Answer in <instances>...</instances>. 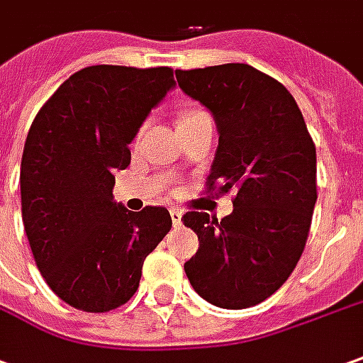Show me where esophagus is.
<instances>
[{
  "label": "esophagus",
  "instance_id": "obj_1",
  "mask_svg": "<svg viewBox=\"0 0 363 363\" xmlns=\"http://www.w3.org/2000/svg\"><path fill=\"white\" fill-rule=\"evenodd\" d=\"M171 218H172V224H174V226H181V224H182V211H179V208H172Z\"/></svg>",
  "mask_w": 363,
  "mask_h": 363
}]
</instances>
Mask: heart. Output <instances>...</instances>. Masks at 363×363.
I'll return each mask as SVG.
<instances>
[{"instance_id":"heart-1","label":"heart","mask_w":363,"mask_h":363,"mask_svg":"<svg viewBox=\"0 0 363 363\" xmlns=\"http://www.w3.org/2000/svg\"><path fill=\"white\" fill-rule=\"evenodd\" d=\"M199 113H204L201 109H189V111H182L181 117H192V115H199Z\"/></svg>"}]
</instances>
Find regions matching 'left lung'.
Masks as SVG:
<instances>
[{"label": "left lung", "instance_id": "obj_1", "mask_svg": "<svg viewBox=\"0 0 363 363\" xmlns=\"http://www.w3.org/2000/svg\"><path fill=\"white\" fill-rule=\"evenodd\" d=\"M177 81L216 123L208 191L236 189L223 220L202 211L182 216L201 242L184 272L206 302L250 308L284 284L304 252L318 199L316 147L290 91L258 69H177Z\"/></svg>", "mask_w": 363, "mask_h": 363}]
</instances>
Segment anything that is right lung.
Returning <instances> with one entry per match:
<instances>
[{"label":"right lung","mask_w":363,"mask_h":363,"mask_svg":"<svg viewBox=\"0 0 363 363\" xmlns=\"http://www.w3.org/2000/svg\"><path fill=\"white\" fill-rule=\"evenodd\" d=\"M174 87L169 67L93 65L37 113L21 157V216L41 276L69 306L109 312L137 292L143 262L171 230L162 206L113 199L130 140Z\"/></svg>","instance_id":"right-lung-1"}]
</instances>
